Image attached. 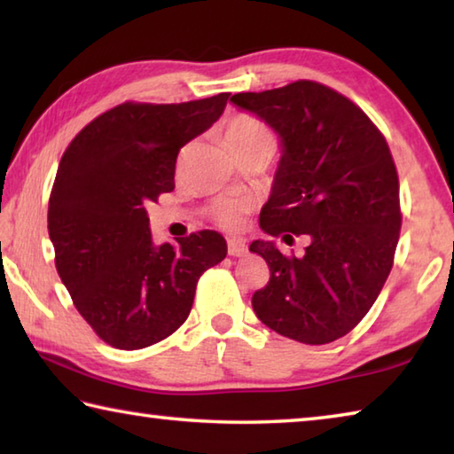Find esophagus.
<instances>
[{
  "label": "esophagus",
  "instance_id": "1",
  "mask_svg": "<svg viewBox=\"0 0 454 454\" xmlns=\"http://www.w3.org/2000/svg\"><path fill=\"white\" fill-rule=\"evenodd\" d=\"M246 252H248V246L244 244V240H240V238H230L228 240V254L230 256H244Z\"/></svg>",
  "mask_w": 454,
  "mask_h": 454
}]
</instances>
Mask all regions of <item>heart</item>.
<instances>
[{"mask_svg": "<svg viewBox=\"0 0 454 454\" xmlns=\"http://www.w3.org/2000/svg\"><path fill=\"white\" fill-rule=\"evenodd\" d=\"M260 137H272V132L268 129L264 121H260L254 116H248V114H240V116L232 118L226 126L228 145L260 140ZM246 212H248V204L240 198H218L216 202L212 204L214 220L228 230L240 226Z\"/></svg>", "mask_w": 454, "mask_h": 454, "instance_id": "1", "label": "heart"}]
</instances>
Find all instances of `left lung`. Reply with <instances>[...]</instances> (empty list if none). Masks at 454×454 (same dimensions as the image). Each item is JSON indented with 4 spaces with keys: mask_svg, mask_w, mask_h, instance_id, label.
<instances>
[{
    "mask_svg": "<svg viewBox=\"0 0 454 454\" xmlns=\"http://www.w3.org/2000/svg\"><path fill=\"white\" fill-rule=\"evenodd\" d=\"M230 102L282 140L260 228L286 242L310 236L301 258L274 242L250 244L270 268L252 309L292 340L333 342L366 317L395 262L403 214L393 153L371 118L325 83L298 80Z\"/></svg>",
    "mask_w": 454,
    "mask_h": 454,
    "instance_id": "8db88e82",
    "label": "left lung"
}]
</instances>
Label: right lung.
<instances>
[{
    "instance_id": "right-lung-1",
    "label": "right lung",
    "mask_w": 454,
    "mask_h": 454,
    "mask_svg": "<svg viewBox=\"0 0 454 454\" xmlns=\"http://www.w3.org/2000/svg\"><path fill=\"white\" fill-rule=\"evenodd\" d=\"M228 96L124 102L91 120L59 160L48 208L58 274L114 348H145L176 333L200 276L226 258L214 230L153 246L145 204L174 190L180 148L222 116Z\"/></svg>"
}]
</instances>
